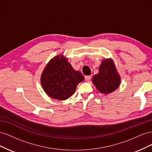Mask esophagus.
Returning <instances> with one entry per match:
<instances>
[{"label":"esophagus","mask_w":152,"mask_h":152,"mask_svg":"<svg viewBox=\"0 0 152 152\" xmlns=\"http://www.w3.org/2000/svg\"><path fill=\"white\" fill-rule=\"evenodd\" d=\"M91 79V75H86L85 76V80L86 81H89Z\"/></svg>","instance_id":"34e87169"}]
</instances>
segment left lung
I'll return each instance as SVG.
<instances>
[{
    "label": "left lung",
    "instance_id": "8db88e82",
    "mask_svg": "<svg viewBox=\"0 0 152 152\" xmlns=\"http://www.w3.org/2000/svg\"><path fill=\"white\" fill-rule=\"evenodd\" d=\"M93 83L101 93L107 94L116 90L121 84V77L112 59H106L93 77Z\"/></svg>",
    "mask_w": 152,
    "mask_h": 152
}]
</instances>
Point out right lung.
Returning <instances> with one entry per match:
<instances>
[{
	"mask_svg": "<svg viewBox=\"0 0 152 152\" xmlns=\"http://www.w3.org/2000/svg\"><path fill=\"white\" fill-rule=\"evenodd\" d=\"M84 79L62 55L55 56L48 63L42 73L40 82L46 94L53 99L65 100L75 93L78 84Z\"/></svg>",
	"mask_w": 152,
	"mask_h": 152,
	"instance_id": "1",
	"label": "right lung"
}]
</instances>
